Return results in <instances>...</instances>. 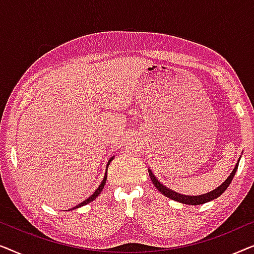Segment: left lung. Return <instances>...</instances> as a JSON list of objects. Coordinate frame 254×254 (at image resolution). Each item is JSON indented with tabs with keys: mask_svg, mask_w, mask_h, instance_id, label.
<instances>
[{
	"mask_svg": "<svg viewBox=\"0 0 254 254\" xmlns=\"http://www.w3.org/2000/svg\"><path fill=\"white\" fill-rule=\"evenodd\" d=\"M238 163H239V162H238ZM238 163H237V165L235 166L234 171L231 172V175L229 176V178H228L227 180H225V182H224L223 184H222L221 186H218L216 190H211V192H209V193L202 194V195H196V196L183 195V194H179V193H177V192H173V190H169L168 187H165L164 185H162V184L159 183L157 179H156V177H155L154 175H152L151 170H148V171H149V177H150L151 182L154 183V185H155L156 189H157L162 194H164L165 196H168L169 199H172V200L178 201V202H182V203H185V204H193V206H197V204L206 203V202H208V201H211V200L216 199V197L220 196L221 194L223 193L224 190L228 189L229 185H230V183L232 182V179H234L236 171H237V169H238Z\"/></svg>",
	"mask_w": 254,
	"mask_h": 254,
	"instance_id": "obj_1",
	"label": "left lung"
}]
</instances>
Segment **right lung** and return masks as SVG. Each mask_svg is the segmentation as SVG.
I'll use <instances>...</instances> for the list:
<instances>
[{
	"label": "right lung",
	"mask_w": 254,
	"mask_h": 254,
	"mask_svg": "<svg viewBox=\"0 0 254 254\" xmlns=\"http://www.w3.org/2000/svg\"><path fill=\"white\" fill-rule=\"evenodd\" d=\"M110 163H111V159H110V161H109V164H107V166H109V165H110ZM106 178H107V169H106V173H105V177H104V179H103V182H102V184H100V185H99V187H98V189H97V190H95V193H93V194H92V195H90V196L88 197V199H86V200H84V201H83V202H82V203H79V204H77V206H76L75 208L82 207V206H84V204H86V203H89V202H91V201H93V200H95V199H96V197L99 195V194H100V192H102V190H103V189H104V185H105V183H106Z\"/></svg>",
	"instance_id": "1"
}]
</instances>
